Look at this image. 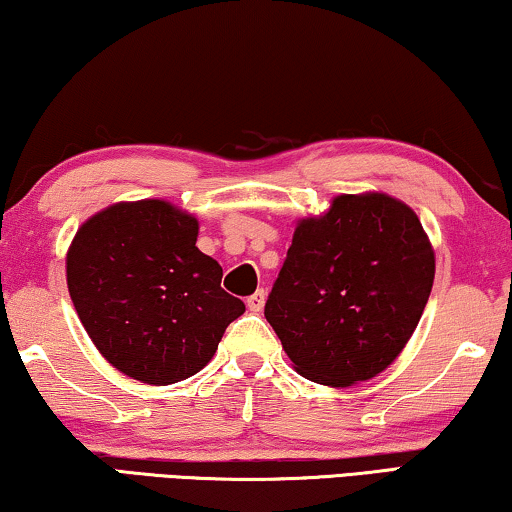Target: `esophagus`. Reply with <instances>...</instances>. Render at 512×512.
<instances>
[{"label":"esophagus","mask_w":512,"mask_h":512,"mask_svg":"<svg viewBox=\"0 0 512 512\" xmlns=\"http://www.w3.org/2000/svg\"><path fill=\"white\" fill-rule=\"evenodd\" d=\"M247 307H249V311H256V314H258V311H263V307H265V291H263V288H258L254 295H249Z\"/></svg>","instance_id":"obj_1"}]
</instances>
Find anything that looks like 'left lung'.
Returning a JSON list of instances; mask_svg holds the SVG:
<instances>
[{"mask_svg":"<svg viewBox=\"0 0 512 512\" xmlns=\"http://www.w3.org/2000/svg\"><path fill=\"white\" fill-rule=\"evenodd\" d=\"M434 270L432 242L409 205L383 191L342 194L298 221L265 318L295 372L346 388L404 351Z\"/></svg>","mask_w":512,"mask_h":512,"instance_id":"left-lung-1","label":"left lung"}]
</instances>
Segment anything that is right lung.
Listing matches in <instances>:
<instances>
[{"instance_id": "right-lung-1", "label": "right lung", "mask_w": 512, "mask_h": 512, "mask_svg": "<svg viewBox=\"0 0 512 512\" xmlns=\"http://www.w3.org/2000/svg\"><path fill=\"white\" fill-rule=\"evenodd\" d=\"M198 219L161 201H120L92 214L66 251V286L103 358L129 379L170 385L212 360L244 302L196 247Z\"/></svg>"}]
</instances>
